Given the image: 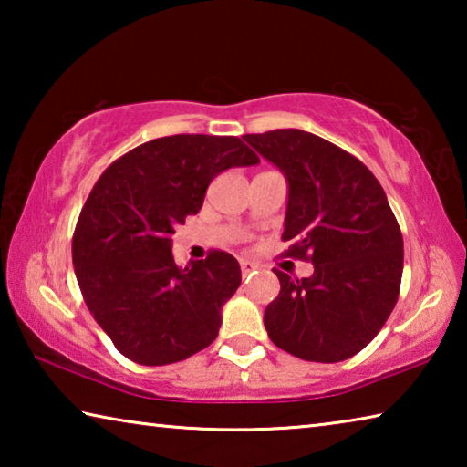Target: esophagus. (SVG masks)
Segmentation results:
<instances>
[{
    "instance_id": "esophagus-1",
    "label": "esophagus",
    "mask_w": 467,
    "mask_h": 467,
    "mask_svg": "<svg viewBox=\"0 0 467 467\" xmlns=\"http://www.w3.org/2000/svg\"><path fill=\"white\" fill-rule=\"evenodd\" d=\"M259 267L257 262H251V259H241V272L243 275H249L251 272H255Z\"/></svg>"
}]
</instances>
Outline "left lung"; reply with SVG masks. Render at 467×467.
Listing matches in <instances>:
<instances>
[{
    "label": "left lung",
    "mask_w": 467,
    "mask_h": 467,
    "mask_svg": "<svg viewBox=\"0 0 467 467\" xmlns=\"http://www.w3.org/2000/svg\"><path fill=\"white\" fill-rule=\"evenodd\" d=\"M244 141L286 177V255L315 267L300 280L274 270L280 295L264 313L267 336L303 360L350 358L385 326L404 272V239L383 187L358 158L309 131Z\"/></svg>",
    "instance_id": "1"
}]
</instances>
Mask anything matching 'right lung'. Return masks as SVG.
Returning <instances> with one entry per match:
<instances>
[{
    "mask_svg": "<svg viewBox=\"0 0 467 467\" xmlns=\"http://www.w3.org/2000/svg\"><path fill=\"white\" fill-rule=\"evenodd\" d=\"M257 162L234 136L179 133L133 148L102 172L78 218L72 259L86 306L123 357L162 367L214 342L241 265L210 251L179 267L172 234L200 212L212 179Z\"/></svg>",
    "mask_w": 467,
    "mask_h": 467,
    "instance_id": "1",
    "label": "right lung"
}]
</instances>
